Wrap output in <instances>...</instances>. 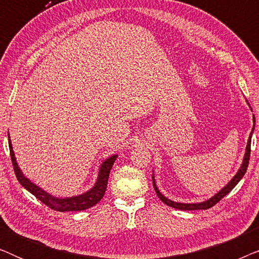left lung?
<instances>
[{"instance_id": "left-lung-1", "label": "left lung", "mask_w": 259, "mask_h": 259, "mask_svg": "<svg viewBox=\"0 0 259 259\" xmlns=\"http://www.w3.org/2000/svg\"><path fill=\"white\" fill-rule=\"evenodd\" d=\"M256 121L254 120V116H253V122ZM253 131V128H252ZM252 134V133H251ZM251 134L249 137V141H247V145H246V152H245V155H244V160H243V164L240 166L239 171L237 172V175L233 177L231 179V182H230L228 185H226L224 189L222 191H219V192L215 194L214 197H212L211 199H208L206 201H203V203H199V204H183V203H176V201H172L167 199V198L162 196V194L159 192L157 185H155V182H154V177H152V179H153V187L155 190V192H157V196L159 197V199H160L162 203L168 205V206L171 207H175V208H178V210H184V211H192V210H207V208H210L212 206H214L215 204L218 203L219 200H222L223 198H224L226 194H228L230 191H231L233 187H235L237 184L239 183V180L243 178V176L245 175L246 169H247V166H249V159H250V152H251Z\"/></svg>"}]
</instances>
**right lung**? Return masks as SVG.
<instances>
[{
	"label": "right lung",
	"mask_w": 259,
	"mask_h": 259,
	"mask_svg": "<svg viewBox=\"0 0 259 259\" xmlns=\"http://www.w3.org/2000/svg\"><path fill=\"white\" fill-rule=\"evenodd\" d=\"M9 144V150H10V158H12L14 172H15V176L19 183L22 185L24 189L29 191L31 194H34L35 197L37 198L38 200L42 201L45 205H47L48 207H51L52 210L59 211V212H66V211H82L87 210L92 206H94L95 204H98L99 201L101 200V198L104 197L106 192V189H107V183H108V177L109 172H111V168L113 164H114L116 155H112L109 157L107 160L102 162L100 172H99V177L97 183H95L94 187L92 190L88 191V192L81 194V196L72 197V198H55L45 192L44 190H41L40 187L35 185L28 180L26 177L22 175V172L20 171L19 166H17V162L15 160V155H14V151L12 147V143H10V139H8Z\"/></svg>",
	"instance_id": "right-lung-1"
}]
</instances>
